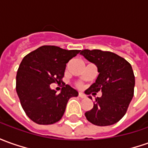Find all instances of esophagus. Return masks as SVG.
I'll use <instances>...</instances> for the list:
<instances>
[{
	"mask_svg": "<svg viewBox=\"0 0 148 148\" xmlns=\"http://www.w3.org/2000/svg\"><path fill=\"white\" fill-rule=\"evenodd\" d=\"M78 96H79L80 98H85V97H86L85 94L82 93V92H79V93H78Z\"/></svg>",
	"mask_w": 148,
	"mask_h": 148,
	"instance_id": "obj_1",
	"label": "esophagus"
}]
</instances>
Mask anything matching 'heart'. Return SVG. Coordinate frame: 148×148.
Masks as SVG:
<instances>
[{"label":"heart","instance_id":"obj_1","mask_svg":"<svg viewBox=\"0 0 148 148\" xmlns=\"http://www.w3.org/2000/svg\"><path fill=\"white\" fill-rule=\"evenodd\" d=\"M78 87H81V84H78Z\"/></svg>","mask_w":148,"mask_h":148}]
</instances>
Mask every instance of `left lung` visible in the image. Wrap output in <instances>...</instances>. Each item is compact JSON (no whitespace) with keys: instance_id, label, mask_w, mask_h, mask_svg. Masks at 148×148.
<instances>
[{"instance_id":"obj_1","label":"left lung","mask_w":148,"mask_h":148,"mask_svg":"<svg viewBox=\"0 0 148 148\" xmlns=\"http://www.w3.org/2000/svg\"><path fill=\"white\" fill-rule=\"evenodd\" d=\"M80 54L94 63L99 72L95 82L86 93L102 91L101 97L95 98L93 108L85 112V116L99 126L115 124L124 116L134 96L135 80L131 65L123 57L108 51L84 49Z\"/></svg>"}]
</instances>
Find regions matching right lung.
<instances>
[{"label": "right lung", "mask_w": 148, "mask_h": 148, "mask_svg": "<svg viewBox=\"0 0 148 148\" xmlns=\"http://www.w3.org/2000/svg\"><path fill=\"white\" fill-rule=\"evenodd\" d=\"M79 52L44 45L24 57L17 72L16 91L24 112L34 122L56 123L70 98L78 96V91L70 85L65 84L57 93L50 84L62 82L66 63Z\"/></svg>", "instance_id": "right-lung-1"}]
</instances>
